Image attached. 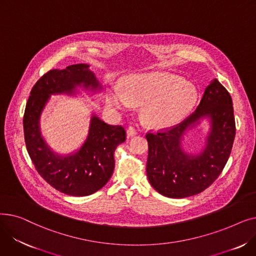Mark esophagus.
<instances>
[{
  "instance_id": "obj_1",
  "label": "esophagus",
  "mask_w": 256,
  "mask_h": 256,
  "mask_svg": "<svg viewBox=\"0 0 256 256\" xmlns=\"http://www.w3.org/2000/svg\"><path fill=\"white\" fill-rule=\"evenodd\" d=\"M137 130L134 128H128V130H126V135H128V137H132V136H136L137 135Z\"/></svg>"
}]
</instances>
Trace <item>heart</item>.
Listing matches in <instances>:
<instances>
[{"mask_svg": "<svg viewBox=\"0 0 256 256\" xmlns=\"http://www.w3.org/2000/svg\"><path fill=\"white\" fill-rule=\"evenodd\" d=\"M197 90L189 80L168 72H143L128 76L122 89L111 87L106 104L112 110H130L142 104V116L156 128L176 124L193 109Z\"/></svg>", "mask_w": 256, "mask_h": 256, "instance_id": "obj_1", "label": "heart"}]
</instances>
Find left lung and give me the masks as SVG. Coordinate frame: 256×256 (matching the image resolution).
Instances as JSON below:
<instances>
[{
	"label": "left lung",
	"mask_w": 256,
	"mask_h": 256,
	"mask_svg": "<svg viewBox=\"0 0 256 256\" xmlns=\"http://www.w3.org/2000/svg\"><path fill=\"white\" fill-rule=\"evenodd\" d=\"M204 120L209 122L205 145L199 152L189 153L183 148L184 136ZM234 136L232 96L214 78L192 115L176 126L146 135V173L150 184L156 192L170 198H186L204 191L226 165Z\"/></svg>",
	"instance_id": "left-lung-1"
}]
</instances>
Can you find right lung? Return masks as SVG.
<instances>
[{"instance_id":"obj_1","label":"right lung","mask_w":256,"mask_h":256,"mask_svg":"<svg viewBox=\"0 0 256 256\" xmlns=\"http://www.w3.org/2000/svg\"><path fill=\"white\" fill-rule=\"evenodd\" d=\"M102 86L88 64H74L65 70H52L39 78L31 90L24 116L26 150L42 178L56 190L70 196H88L109 182L114 166V152L126 141V130L110 126L92 113L87 137L70 154H58L42 134V113L52 96H76L100 93Z\"/></svg>"}]
</instances>
